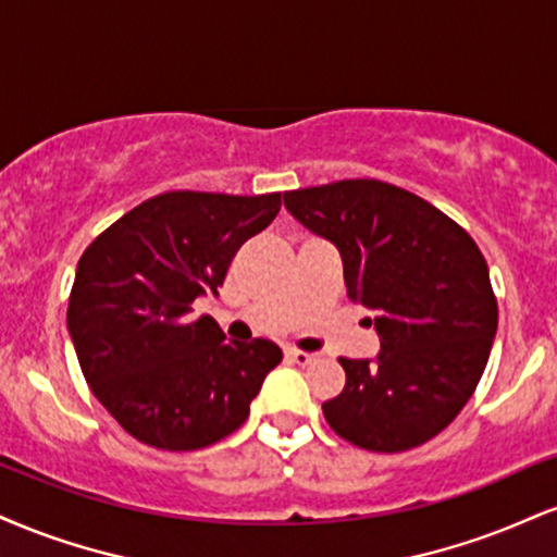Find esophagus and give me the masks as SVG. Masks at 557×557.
<instances>
[{"label":"esophagus","instance_id":"1","mask_svg":"<svg viewBox=\"0 0 557 557\" xmlns=\"http://www.w3.org/2000/svg\"><path fill=\"white\" fill-rule=\"evenodd\" d=\"M285 358L290 360V363L308 366V363H313V360H317V352H304V350H296V347H287Z\"/></svg>","mask_w":557,"mask_h":557}]
</instances>
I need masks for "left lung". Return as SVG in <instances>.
Instances as JSON below:
<instances>
[{
  "instance_id": "left-lung-1",
  "label": "left lung",
  "mask_w": 557,
  "mask_h": 557,
  "mask_svg": "<svg viewBox=\"0 0 557 557\" xmlns=\"http://www.w3.org/2000/svg\"><path fill=\"white\" fill-rule=\"evenodd\" d=\"M285 210L339 251L347 296L376 317V358H339L347 384L321 405L332 431L368 451L425 444L485 371L495 304L485 257L418 194L373 178L285 194Z\"/></svg>"
}]
</instances>
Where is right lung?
<instances>
[{
  "instance_id": "obj_1",
  "label": "right lung",
  "mask_w": 557,
  "mask_h": 557,
  "mask_svg": "<svg viewBox=\"0 0 557 557\" xmlns=\"http://www.w3.org/2000/svg\"><path fill=\"white\" fill-rule=\"evenodd\" d=\"M280 205L283 194L169 191L85 249L66 311L72 345L100 405L143 444L194 451L238 431L283 360L270 339L227 343L210 317L191 319Z\"/></svg>"
}]
</instances>
